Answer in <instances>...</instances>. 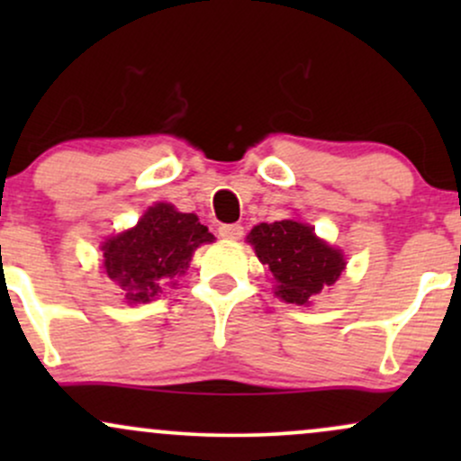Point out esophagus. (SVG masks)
I'll list each match as a JSON object with an SVG mask.
<instances>
[{"label":"esophagus","mask_w":461,"mask_h":461,"mask_svg":"<svg viewBox=\"0 0 461 461\" xmlns=\"http://www.w3.org/2000/svg\"><path fill=\"white\" fill-rule=\"evenodd\" d=\"M242 231H245V230H242V225H238V223L219 227V236L225 238V240H240Z\"/></svg>","instance_id":"34e87169"}]
</instances>
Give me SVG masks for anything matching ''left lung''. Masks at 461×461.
Here are the masks:
<instances>
[{"label":"left lung","mask_w":461,"mask_h":461,"mask_svg":"<svg viewBox=\"0 0 461 461\" xmlns=\"http://www.w3.org/2000/svg\"><path fill=\"white\" fill-rule=\"evenodd\" d=\"M247 240L273 273L275 294L285 303L310 305L347 267L340 249L327 245L314 234V227L294 219L256 225Z\"/></svg>","instance_id":"1"}]
</instances>
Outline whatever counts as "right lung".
Here are the masks:
<instances>
[{"label":"right lung","mask_w":461,"mask_h":461,"mask_svg":"<svg viewBox=\"0 0 461 461\" xmlns=\"http://www.w3.org/2000/svg\"><path fill=\"white\" fill-rule=\"evenodd\" d=\"M214 236L197 214L177 212L176 205L156 203L131 230L105 238L104 268L128 303H149L186 273L194 249Z\"/></svg>","instance_id":"obj_1"}]
</instances>
